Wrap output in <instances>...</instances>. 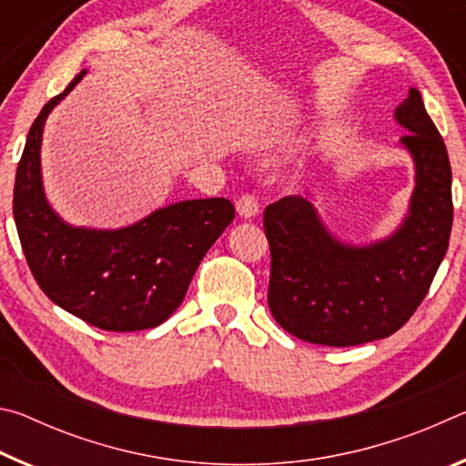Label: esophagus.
I'll use <instances>...</instances> for the list:
<instances>
[{
    "label": "esophagus",
    "mask_w": 466,
    "mask_h": 466,
    "mask_svg": "<svg viewBox=\"0 0 466 466\" xmlns=\"http://www.w3.org/2000/svg\"><path fill=\"white\" fill-rule=\"evenodd\" d=\"M236 211H238L242 218L250 219V218H255L258 211H261V208H258L257 197L247 193V195H242V197H238V199H236Z\"/></svg>",
    "instance_id": "1"
}]
</instances>
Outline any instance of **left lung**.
Masks as SVG:
<instances>
[{
  "instance_id": "obj_1",
  "label": "left lung",
  "mask_w": 466,
  "mask_h": 466,
  "mask_svg": "<svg viewBox=\"0 0 466 466\" xmlns=\"http://www.w3.org/2000/svg\"><path fill=\"white\" fill-rule=\"evenodd\" d=\"M409 131L415 191L403 226L372 247L337 242L299 195L267 205L271 248L269 310L302 341L350 347L390 337L420 309L452 230V170L420 90L394 110Z\"/></svg>"
}]
</instances>
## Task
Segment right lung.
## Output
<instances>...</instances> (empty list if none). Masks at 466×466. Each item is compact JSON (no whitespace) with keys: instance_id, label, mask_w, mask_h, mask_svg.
Returning <instances> with one entry per match:
<instances>
[{"instance_id":"right-lung-1","label":"right lung","mask_w":466,"mask_h":466,"mask_svg":"<svg viewBox=\"0 0 466 466\" xmlns=\"http://www.w3.org/2000/svg\"><path fill=\"white\" fill-rule=\"evenodd\" d=\"M84 74L46 102L28 131L15 170V228L38 288L63 310L115 333L154 329L185 299L205 252L232 224L234 205L224 197L180 201L110 232L63 222L43 193L41 139L53 106Z\"/></svg>"}]
</instances>
